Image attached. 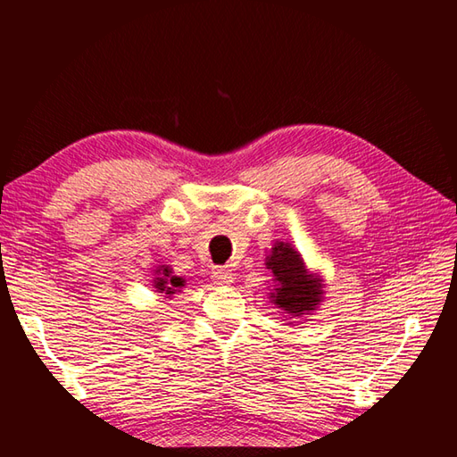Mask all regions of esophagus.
Here are the masks:
<instances>
[{
    "mask_svg": "<svg viewBox=\"0 0 457 457\" xmlns=\"http://www.w3.org/2000/svg\"><path fill=\"white\" fill-rule=\"evenodd\" d=\"M212 280H213V285H218V287H229L231 283H234V273H231L229 269H223V267L213 269Z\"/></svg>",
    "mask_w": 457,
    "mask_h": 457,
    "instance_id": "34e87169",
    "label": "esophagus"
}]
</instances>
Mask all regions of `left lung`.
Listing matches in <instances>:
<instances>
[{"mask_svg": "<svg viewBox=\"0 0 457 457\" xmlns=\"http://www.w3.org/2000/svg\"><path fill=\"white\" fill-rule=\"evenodd\" d=\"M265 267L273 275V288L269 298L283 310V318H303L316 312L324 303L326 285L320 273H312L300 251L288 241H275L265 257ZM295 324V322H288Z\"/></svg>", "mask_w": 457, "mask_h": 457, "instance_id": "1", "label": "left lung"}]
</instances>
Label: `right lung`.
<instances>
[{
	"label": "right lung",
	"mask_w": 457,
	"mask_h": 457,
	"mask_svg": "<svg viewBox=\"0 0 457 457\" xmlns=\"http://www.w3.org/2000/svg\"><path fill=\"white\" fill-rule=\"evenodd\" d=\"M153 288L154 293H161L164 298H172L177 293H180V288L187 285V280L182 277L174 275L172 269L169 265H157L153 269Z\"/></svg>",
	"instance_id": "obj_1"
}]
</instances>
